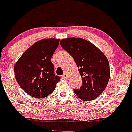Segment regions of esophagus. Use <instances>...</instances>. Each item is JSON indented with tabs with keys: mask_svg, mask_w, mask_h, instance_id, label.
I'll use <instances>...</instances> for the list:
<instances>
[{
	"mask_svg": "<svg viewBox=\"0 0 132 132\" xmlns=\"http://www.w3.org/2000/svg\"><path fill=\"white\" fill-rule=\"evenodd\" d=\"M67 77H68V75H67V73H65V74L62 76V78H63V79H67Z\"/></svg>",
	"mask_w": 132,
	"mask_h": 132,
	"instance_id": "esophagus-1",
	"label": "esophagus"
}]
</instances>
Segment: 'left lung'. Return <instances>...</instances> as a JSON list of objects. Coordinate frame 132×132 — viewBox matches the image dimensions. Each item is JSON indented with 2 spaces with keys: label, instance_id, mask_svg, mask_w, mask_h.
Returning a JSON list of instances; mask_svg holds the SVG:
<instances>
[{
  "label": "left lung",
  "instance_id": "1",
  "mask_svg": "<svg viewBox=\"0 0 132 132\" xmlns=\"http://www.w3.org/2000/svg\"><path fill=\"white\" fill-rule=\"evenodd\" d=\"M61 47L72 56L78 67L82 85L74 92L82 101H92L100 96L110 78L109 61L94 44L80 38H67L60 42Z\"/></svg>",
  "mask_w": 132,
  "mask_h": 132
}]
</instances>
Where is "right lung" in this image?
<instances>
[{"instance_id":"right-lung-1","label":"right lung","mask_w":132,"mask_h":132,"mask_svg":"<svg viewBox=\"0 0 132 132\" xmlns=\"http://www.w3.org/2000/svg\"><path fill=\"white\" fill-rule=\"evenodd\" d=\"M60 39L48 38L35 42L22 54L15 65V77L27 94L37 99L48 96L60 77L54 74L51 58Z\"/></svg>"}]
</instances>
